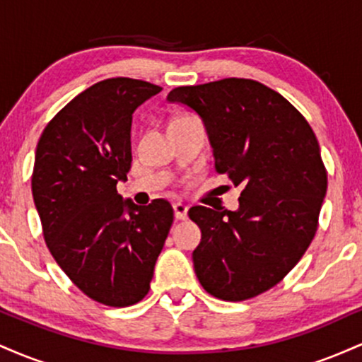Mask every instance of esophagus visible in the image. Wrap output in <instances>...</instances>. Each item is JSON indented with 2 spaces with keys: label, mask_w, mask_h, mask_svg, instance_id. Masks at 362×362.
Listing matches in <instances>:
<instances>
[{
  "label": "esophagus",
  "mask_w": 362,
  "mask_h": 362,
  "mask_svg": "<svg viewBox=\"0 0 362 362\" xmlns=\"http://www.w3.org/2000/svg\"><path fill=\"white\" fill-rule=\"evenodd\" d=\"M187 211H189V207H187L184 202H175V204H173V213H175L177 219H185Z\"/></svg>",
  "instance_id": "1"
}]
</instances>
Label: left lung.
Here are the masks:
<instances>
[{
    "label": "left lung",
    "instance_id": "8db88e82",
    "mask_svg": "<svg viewBox=\"0 0 362 362\" xmlns=\"http://www.w3.org/2000/svg\"><path fill=\"white\" fill-rule=\"evenodd\" d=\"M167 100L202 119L216 172L243 189L236 211L189 209L202 233L195 276L224 301L271 289L317 233L327 170L313 129L282 95L243 78L178 86Z\"/></svg>",
    "mask_w": 362,
    "mask_h": 362
}]
</instances>
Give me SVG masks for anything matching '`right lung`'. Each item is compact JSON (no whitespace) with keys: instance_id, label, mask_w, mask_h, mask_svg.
Returning a JSON list of instances; mask_svg holds the SVG:
<instances>
[{"instance_id":"obj_1","label":"right lung","mask_w":362,"mask_h":362,"mask_svg":"<svg viewBox=\"0 0 362 362\" xmlns=\"http://www.w3.org/2000/svg\"><path fill=\"white\" fill-rule=\"evenodd\" d=\"M161 88L109 78L81 91L44 129L32 194L54 260L91 300L131 306L149 291L173 223L170 202L124 201L132 114Z\"/></svg>"}]
</instances>
